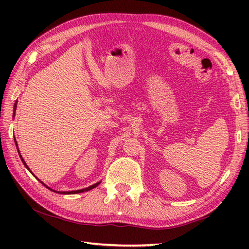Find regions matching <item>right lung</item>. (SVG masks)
<instances>
[{
    "instance_id": "add662e5",
    "label": "right lung",
    "mask_w": 249,
    "mask_h": 249,
    "mask_svg": "<svg viewBox=\"0 0 249 249\" xmlns=\"http://www.w3.org/2000/svg\"><path fill=\"white\" fill-rule=\"evenodd\" d=\"M15 109H16V103H15V105H14V114H15ZM15 144L18 145V142H16V141H15ZM18 154H19V157H20V159H22V161H23V163L25 165V167L27 168V169L29 170V168L27 167V165H26V162L24 161V159H23V157H22V155H20V153L18 151ZM98 184H100V182H98V183H94V184H92V185H90V187H88V188H86V189H81V190H78V191H70V192H58V193H62V195H71V193H81V192H84V191H89V190H91V189H93V188H95L96 185ZM48 188V187H47ZM49 189V188H48ZM50 190H52V189H50ZM52 191H53V190H52Z\"/></svg>"
}]
</instances>
